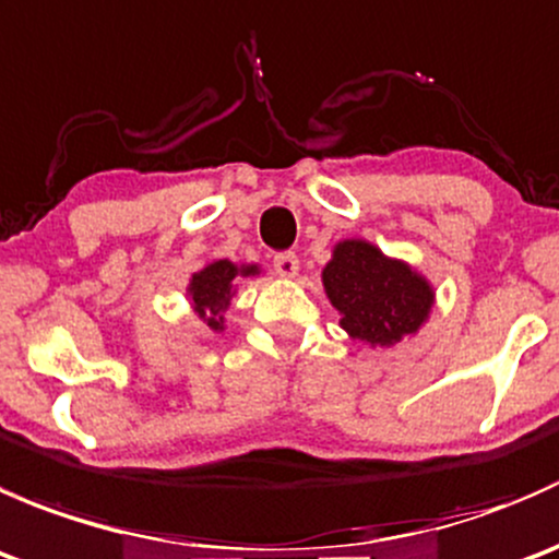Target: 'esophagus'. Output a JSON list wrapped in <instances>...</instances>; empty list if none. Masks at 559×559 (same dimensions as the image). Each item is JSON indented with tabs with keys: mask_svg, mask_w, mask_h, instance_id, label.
Segmentation results:
<instances>
[{
	"mask_svg": "<svg viewBox=\"0 0 559 559\" xmlns=\"http://www.w3.org/2000/svg\"><path fill=\"white\" fill-rule=\"evenodd\" d=\"M273 267L281 278H295L297 270H300V259H297V253H292V251H281V253H275Z\"/></svg>",
	"mask_w": 559,
	"mask_h": 559,
	"instance_id": "34e87169",
	"label": "esophagus"
}]
</instances>
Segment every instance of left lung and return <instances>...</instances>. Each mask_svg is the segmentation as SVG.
<instances>
[{
	"instance_id": "left-lung-1",
	"label": "left lung",
	"mask_w": 559,
	"mask_h": 559,
	"mask_svg": "<svg viewBox=\"0 0 559 559\" xmlns=\"http://www.w3.org/2000/svg\"><path fill=\"white\" fill-rule=\"evenodd\" d=\"M324 289L343 316V330L373 346H392L419 330L432 306L425 278L365 240L337 243L324 267Z\"/></svg>"
}]
</instances>
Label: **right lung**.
<instances>
[{
	"instance_id": "1",
	"label": "right lung",
	"mask_w": 559,
	"mask_h": 559,
	"mask_svg": "<svg viewBox=\"0 0 559 559\" xmlns=\"http://www.w3.org/2000/svg\"><path fill=\"white\" fill-rule=\"evenodd\" d=\"M253 275L257 267H243L238 270L227 259H218V262L207 264L205 270L194 273L191 278V300H194V311L200 313V319L205 321L211 330H222L224 316L222 311L229 306V297H233V281L235 275Z\"/></svg>"
}]
</instances>
